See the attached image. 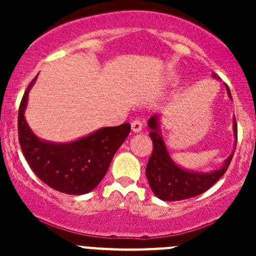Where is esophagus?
I'll list each match as a JSON object with an SVG mask.
<instances>
[{"mask_svg": "<svg viewBox=\"0 0 256 256\" xmlns=\"http://www.w3.org/2000/svg\"><path fill=\"white\" fill-rule=\"evenodd\" d=\"M131 128H132L134 132H140L142 130V121L140 118H135V120L131 122Z\"/></svg>", "mask_w": 256, "mask_h": 256, "instance_id": "obj_1", "label": "esophagus"}]
</instances>
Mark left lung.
I'll use <instances>...</instances> for the list:
<instances>
[{"mask_svg":"<svg viewBox=\"0 0 256 256\" xmlns=\"http://www.w3.org/2000/svg\"><path fill=\"white\" fill-rule=\"evenodd\" d=\"M226 90H228L229 98H232L228 85H226ZM148 126L151 128L150 138L154 144V150L147 162L146 177L152 192L160 200H182L202 194L214 183L218 182L219 178L228 170L234 152L226 160L222 168L209 172V174H198V172H190L180 168L171 160L164 140L160 136L157 116L154 115L150 118ZM234 134L238 140V126H236V118H234Z\"/></svg>","mask_w":256,"mask_h":256,"instance_id":"8db88e82","label":"left lung"}]
</instances>
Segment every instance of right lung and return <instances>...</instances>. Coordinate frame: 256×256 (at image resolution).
I'll return each mask as SVG.
<instances>
[{
	"instance_id": "add662e5",
	"label": "right lung",
	"mask_w": 256,
	"mask_h": 256,
	"mask_svg": "<svg viewBox=\"0 0 256 256\" xmlns=\"http://www.w3.org/2000/svg\"><path fill=\"white\" fill-rule=\"evenodd\" d=\"M30 82L18 109V140L32 171L53 190L66 194H85L94 190L106 174L118 147L131 131L130 124L104 128L69 144L40 140L24 120Z\"/></svg>"
}]
</instances>
